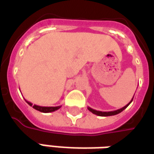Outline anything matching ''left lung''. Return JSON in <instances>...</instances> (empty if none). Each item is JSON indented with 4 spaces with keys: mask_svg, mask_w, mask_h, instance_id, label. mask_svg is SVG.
<instances>
[{
    "mask_svg": "<svg viewBox=\"0 0 154 154\" xmlns=\"http://www.w3.org/2000/svg\"><path fill=\"white\" fill-rule=\"evenodd\" d=\"M133 98H134V97H133ZM133 98H132V100H130L129 103L127 104L126 106H124V107H122L121 109H119V110H113V111H100V110H94V109H92V108H91V107H87V109L90 110L91 112H92V113L95 114V115H97V116H116V115H117V114H119V113H120V112H122L123 110H125V109H126L127 107L129 106V104L132 102Z\"/></svg>",
    "mask_w": 154,
    "mask_h": 154,
    "instance_id": "left-lung-1",
    "label": "left lung"
}]
</instances>
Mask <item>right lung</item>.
Listing matches in <instances>:
<instances>
[{"label": "right lung", "instance_id": "right-lung-1", "mask_svg": "<svg viewBox=\"0 0 154 154\" xmlns=\"http://www.w3.org/2000/svg\"><path fill=\"white\" fill-rule=\"evenodd\" d=\"M25 100L29 105V106H33L34 109L38 110V111H40V112H43V113H50V112H54L55 110H58L61 107V106H37V105H33L31 102L26 100L25 99Z\"/></svg>", "mask_w": 154, "mask_h": 154}]
</instances>
